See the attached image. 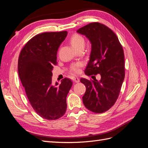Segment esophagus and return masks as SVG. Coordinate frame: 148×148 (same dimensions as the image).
Listing matches in <instances>:
<instances>
[{"mask_svg": "<svg viewBox=\"0 0 148 148\" xmlns=\"http://www.w3.org/2000/svg\"><path fill=\"white\" fill-rule=\"evenodd\" d=\"M73 81L75 83H79V78H78V77H75V78H73Z\"/></svg>", "mask_w": 148, "mask_h": 148, "instance_id": "obj_1", "label": "esophagus"}]
</instances>
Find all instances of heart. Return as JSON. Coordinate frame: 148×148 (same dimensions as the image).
<instances>
[{
    "label": "heart",
    "mask_w": 148,
    "mask_h": 148,
    "mask_svg": "<svg viewBox=\"0 0 148 148\" xmlns=\"http://www.w3.org/2000/svg\"><path fill=\"white\" fill-rule=\"evenodd\" d=\"M70 43L76 50L78 51L79 49L84 47L85 39L82 36L78 34H75L70 38ZM81 66V63L74 64L71 66V71L74 73H78L79 71V68Z\"/></svg>",
    "instance_id": "heart-1"
}]
</instances>
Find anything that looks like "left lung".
Wrapping results in <instances>:
<instances>
[{"instance_id": "1", "label": "left lung", "mask_w": 148, "mask_h": 148, "mask_svg": "<svg viewBox=\"0 0 148 148\" xmlns=\"http://www.w3.org/2000/svg\"><path fill=\"white\" fill-rule=\"evenodd\" d=\"M91 44L89 61L84 70L88 76L101 75L100 80L81 78L86 88L83 102L88 109L103 113L113 106L125 78L124 53L116 34L104 25L89 23L77 30Z\"/></svg>"}]
</instances>
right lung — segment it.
I'll list each match as a JSON object with an SVG mask.
<instances>
[{
    "mask_svg": "<svg viewBox=\"0 0 148 148\" xmlns=\"http://www.w3.org/2000/svg\"><path fill=\"white\" fill-rule=\"evenodd\" d=\"M67 31L43 33L25 44L18 62L19 77L31 106L41 117L53 120L63 116L66 109V98L72 86L69 78L57 86L52 83L57 53Z\"/></svg>",
    "mask_w": 148,
    "mask_h": 148,
    "instance_id": "1",
    "label": "right lung"
}]
</instances>
